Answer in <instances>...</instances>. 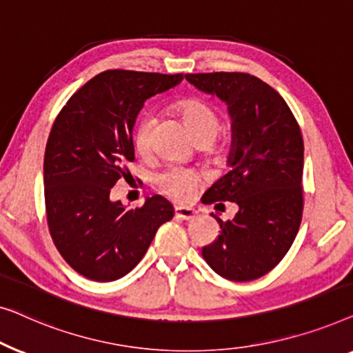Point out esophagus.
<instances>
[{"label":"esophagus","instance_id":"1","mask_svg":"<svg viewBox=\"0 0 353 353\" xmlns=\"http://www.w3.org/2000/svg\"><path fill=\"white\" fill-rule=\"evenodd\" d=\"M174 214H176V217H179V219L190 221V219H195V217H196V211L193 210V208H187V206H176Z\"/></svg>","mask_w":353,"mask_h":353}]
</instances>
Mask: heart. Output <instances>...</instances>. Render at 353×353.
Instances as JSON below:
<instances>
[{
  "label": "heart",
  "instance_id": "b5f03b06",
  "mask_svg": "<svg viewBox=\"0 0 353 353\" xmlns=\"http://www.w3.org/2000/svg\"><path fill=\"white\" fill-rule=\"evenodd\" d=\"M176 110L182 118L183 125L190 131L192 137L198 143H210L214 145L216 132L219 129V115L216 108L200 99H183L177 102ZM153 121L150 117H143L139 120L134 129V148L139 155H147L150 152V132ZM157 187L166 196L176 201H187L192 196L195 188L200 185L201 176L196 171L187 168L172 166L157 176Z\"/></svg>",
  "mask_w": 353,
  "mask_h": 353
}]
</instances>
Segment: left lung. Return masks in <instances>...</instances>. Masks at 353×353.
Listing matches in <instances>:
<instances>
[{"label": "left lung", "mask_w": 353, "mask_h": 353, "mask_svg": "<svg viewBox=\"0 0 353 353\" xmlns=\"http://www.w3.org/2000/svg\"><path fill=\"white\" fill-rule=\"evenodd\" d=\"M187 81L227 103L232 148L225 176L203 200L233 201L238 212L201 250L208 265L232 281L269 274L290 250L299 230L304 196V141L280 94L262 79L240 72L188 73Z\"/></svg>", "instance_id": "obj_1"}]
</instances>
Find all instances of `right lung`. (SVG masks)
<instances>
[{
  "label": "right lung",
  "mask_w": 353,
  "mask_h": 353,
  "mask_svg": "<svg viewBox=\"0 0 353 353\" xmlns=\"http://www.w3.org/2000/svg\"><path fill=\"white\" fill-rule=\"evenodd\" d=\"M182 73L107 70L79 88L59 113L44 152V203L54 245L73 270L94 281L129 274L174 208L153 195L128 210L110 200L129 174L132 128L143 102L174 88Z\"/></svg>",
  "instance_id": "obj_1"
}]
</instances>
